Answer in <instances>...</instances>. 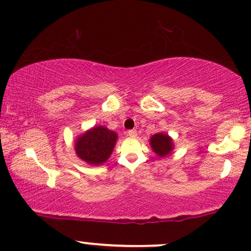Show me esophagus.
I'll list each match as a JSON object with an SVG mask.
<instances>
[{
    "label": "esophagus",
    "instance_id": "esophagus-1",
    "mask_svg": "<svg viewBox=\"0 0 251 251\" xmlns=\"http://www.w3.org/2000/svg\"><path fill=\"white\" fill-rule=\"evenodd\" d=\"M127 135L130 136V137H135V136L137 135L136 129H129V130H127Z\"/></svg>",
    "mask_w": 251,
    "mask_h": 251
}]
</instances>
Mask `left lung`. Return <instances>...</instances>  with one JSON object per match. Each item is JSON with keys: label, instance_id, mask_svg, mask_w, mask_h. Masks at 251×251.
Here are the masks:
<instances>
[{"label": "left lung", "instance_id": "left-lung-1", "mask_svg": "<svg viewBox=\"0 0 251 251\" xmlns=\"http://www.w3.org/2000/svg\"><path fill=\"white\" fill-rule=\"evenodd\" d=\"M150 144L152 150L156 152L159 157H165L171 152L173 149V142L172 139L166 134H154V135L150 139Z\"/></svg>", "mask_w": 251, "mask_h": 251}]
</instances>
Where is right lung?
Returning <instances> with one entry per match:
<instances>
[{
    "label": "right lung",
    "instance_id": "obj_1",
    "mask_svg": "<svg viewBox=\"0 0 251 251\" xmlns=\"http://www.w3.org/2000/svg\"><path fill=\"white\" fill-rule=\"evenodd\" d=\"M117 134L103 126H97L79 136L75 149L80 159L90 165H101L110 157Z\"/></svg>",
    "mask_w": 251,
    "mask_h": 251
}]
</instances>
